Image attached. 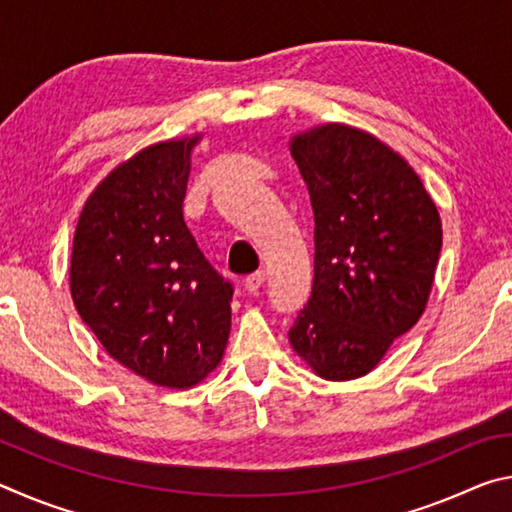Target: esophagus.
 <instances>
[{
	"instance_id": "obj_1",
	"label": "esophagus",
	"mask_w": 512,
	"mask_h": 512,
	"mask_svg": "<svg viewBox=\"0 0 512 512\" xmlns=\"http://www.w3.org/2000/svg\"><path fill=\"white\" fill-rule=\"evenodd\" d=\"M264 282H266V273H264V271H257V273L246 277L244 287H246V291H250V293H257L259 289H262Z\"/></svg>"
}]
</instances>
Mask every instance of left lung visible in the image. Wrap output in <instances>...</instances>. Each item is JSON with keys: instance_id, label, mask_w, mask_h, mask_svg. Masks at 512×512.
I'll return each instance as SVG.
<instances>
[{"instance_id": "8db88e82", "label": "left lung", "mask_w": 512, "mask_h": 512, "mask_svg": "<svg viewBox=\"0 0 512 512\" xmlns=\"http://www.w3.org/2000/svg\"><path fill=\"white\" fill-rule=\"evenodd\" d=\"M314 210V284L289 341L318 377L377 366L429 300L443 225L418 173L359 128L327 124L291 140Z\"/></svg>"}]
</instances>
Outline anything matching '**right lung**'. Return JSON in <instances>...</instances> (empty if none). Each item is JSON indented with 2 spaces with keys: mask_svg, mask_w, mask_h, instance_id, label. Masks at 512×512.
Masks as SVG:
<instances>
[{
  "mask_svg": "<svg viewBox=\"0 0 512 512\" xmlns=\"http://www.w3.org/2000/svg\"><path fill=\"white\" fill-rule=\"evenodd\" d=\"M196 142L153 144L110 171L83 207L69 262L83 323L121 366L167 388L219 366L235 293L183 219Z\"/></svg>",
  "mask_w": 512,
  "mask_h": 512,
  "instance_id": "1",
  "label": "right lung"
}]
</instances>
